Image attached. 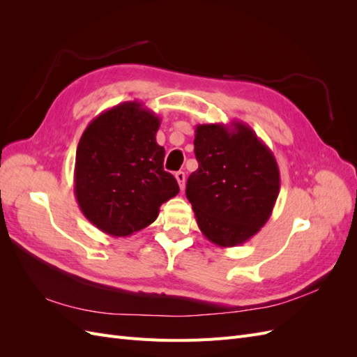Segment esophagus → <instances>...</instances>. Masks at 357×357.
Segmentation results:
<instances>
[{"label":"esophagus","instance_id":"1","mask_svg":"<svg viewBox=\"0 0 357 357\" xmlns=\"http://www.w3.org/2000/svg\"><path fill=\"white\" fill-rule=\"evenodd\" d=\"M176 180H177V183H178L180 189H181V190L185 189V181H186V174H185V172H183V171L176 172Z\"/></svg>","mask_w":357,"mask_h":357}]
</instances>
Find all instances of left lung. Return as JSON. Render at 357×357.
Here are the masks:
<instances>
[{
    "label": "left lung",
    "instance_id": "left-lung-1",
    "mask_svg": "<svg viewBox=\"0 0 357 357\" xmlns=\"http://www.w3.org/2000/svg\"><path fill=\"white\" fill-rule=\"evenodd\" d=\"M193 146L199 167L186 197L201 232L220 247L244 244L271 218L278 197L274 153L240 121L197 125Z\"/></svg>",
    "mask_w": 357,
    "mask_h": 357
}]
</instances>
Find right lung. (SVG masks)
<instances>
[{
    "label": "right lung",
    "instance_id": "obj_1",
    "mask_svg": "<svg viewBox=\"0 0 357 357\" xmlns=\"http://www.w3.org/2000/svg\"><path fill=\"white\" fill-rule=\"evenodd\" d=\"M159 126L160 119L143 102L126 101L96 116L80 137L74 195L84 218L107 235L144 229L180 190L164 171Z\"/></svg>",
    "mask_w": 357,
    "mask_h": 357
}]
</instances>
